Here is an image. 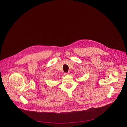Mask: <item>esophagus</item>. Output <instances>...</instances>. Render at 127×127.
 I'll list each match as a JSON object with an SVG mask.
<instances>
[{
	"mask_svg": "<svg viewBox=\"0 0 127 127\" xmlns=\"http://www.w3.org/2000/svg\"><path fill=\"white\" fill-rule=\"evenodd\" d=\"M69 73H70L69 72H68L67 73H64V76H66V75H69Z\"/></svg>",
	"mask_w": 127,
	"mask_h": 127,
	"instance_id": "obj_1",
	"label": "esophagus"
}]
</instances>
